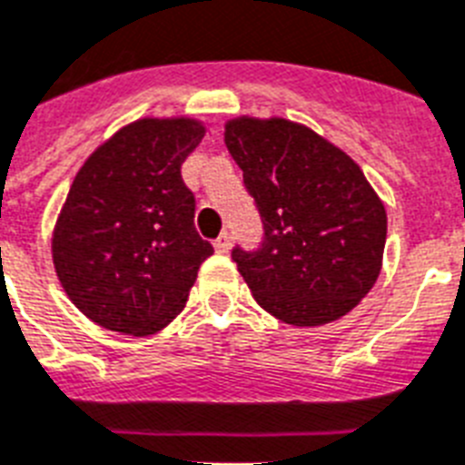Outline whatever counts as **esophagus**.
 <instances>
[{"instance_id": "esophagus-1", "label": "esophagus", "mask_w": 465, "mask_h": 465, "mask_svg": "<svg viewBox=\"0 0 465 465\" xmlns=\"http://www.w3.org/2000/svg\"><path fill=\"white\" fill-rule=\"evenodd\" d=\"M230 244H232V235H230L228 230H223V232L218 235V240L213 242V247H216L218 254H225V252H230Z\"/></svg>"}]
</instances>
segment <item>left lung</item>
<instances>
[{
	"instance_id": "left-lung-1",
	"label": "left lung",
	"mask_w": 465,
	"mask_h": 465,
	"mask_svg": "<svg viewBox=\"0 0 465 465\" xmlns=\"http://www.w3.org/2000/svg\"><path fill=\"white\" fill-rule=\"evenodd\" d=\"M225 147L263 223L259 249H232L261 309L299 328L342 318L375 285L387 237L359 163L285 118H232Z\"/></svg>"
}]
</instances>
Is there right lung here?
<instances>
[{"instance_id":"right-lung-1","label":"right lung","mask_w":465,"mask_h":465,"mask_svg":"<svg viewBox=\"0 0 465 465\" xmlns=\"http://www.w3.org/2000/svg\"><path fill=\"white\" fill-rule=\"evenodd\" d=\"M204 133L194 118H140L99 144L73 180L52 259L68 299L102 328L137 337L166 328L213 254L180 175Z\"/></svg>"}]
</instances>
